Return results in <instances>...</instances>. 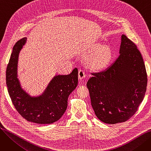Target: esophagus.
<instances>
[{
    "instance_id": "esophagus-1",
    "label": "esophagus",
    "mask_w": 151,
    "mask_h": 151,
    "mask_svg": "<svg viewBox=\"0 0 151 151\" xmlns=\"http://www.w3.org/2000/svg\"><path fill=\"white\" fill-rule=\"evenodd\" d=\"M86 76V72L83 70H80L78 71V78L80 80H82Z\"/></svg>"
}]
</instances>
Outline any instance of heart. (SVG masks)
<instances>
[{
	"instance_id": "b5f03b06",
	"label": "heart",
	"mask_w": 151,
	"mask_h": 151,
	"mask_svg": "<svg viewBox=\"0 0 151 151\" xmlns=\"http://www.w3.org/2000/svg\"><path fill=\"white\" fill-rule=\"evenodd\" d=\"M93 56L90 60V66L95 70H100L106 68L112 58V52L108 47H104L101 45H95L89 52Z\"/></svg>"
}]
</instances>
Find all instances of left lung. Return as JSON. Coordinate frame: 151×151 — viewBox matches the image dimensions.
Here are the masks:
<instances>
[{"mask_svg":"<svg viewBox=\"0 0 151 151\" xmlns=\"http://www.w3.org/2000/svg\"><path fill=\"white\" fill-rule=\"evenodd\" d=\"M119 55L105 71L91 73L87 83L91 105L103 122L128 121L144 99L147 83L143 59L136 45L122 35Z\"/></svg>","mask_w":151,"mask_h":151,"instance_id":"obj_1","label":"left lung"}]
</instances>
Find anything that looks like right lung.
<instances>
[{
    "label": "right lung",
    "mask_w": 151,
    "mask_h": 151,
    "mask_svg": "<svg viewBox=\"0 0 151 151\" xmlns=\"http://www.w3.org/2000/svg\"><path fill=\"white\" fill-rule=\"evenodd\" d=\"M26 39L19 40L13 46L6 71L8 92L14 108L26 120L39 124H52L66 111L68 97L78 84V70L75 68L69 75L55 76L42 96L30 97L22 89L17 78L18 55Z\"/></svg>",
    "instance_id": "right-lung-1"
}]
</instances>
